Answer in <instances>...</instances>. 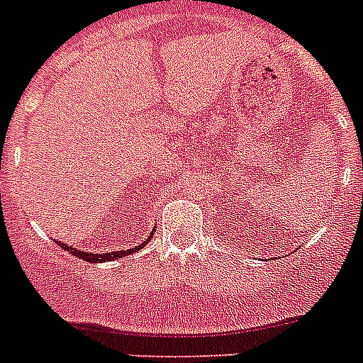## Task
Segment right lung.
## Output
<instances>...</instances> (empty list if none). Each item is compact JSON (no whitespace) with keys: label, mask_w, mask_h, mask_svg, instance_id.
<instances>
[{"label":"right lung","mask_w":363,"mask_h":363,"mask_svg":"<svg viewBox=\"0 0 363 363\" xmlns=\"http://www.w3.org/2000/svg\"><path fill=\"white\" fill-rule=\"evenodd\" d=\"M150 236H152V234H150ZM147 242H149V238H147ZM147 242H143L142 245H138L136 249L143 247ZM62 247H63V249H65V251H69L70 255L78 256L79 259H85V262H92V264H98V262H108V259H118V258H121V256L130 255V252L136 251V249H127V251L104 252V255H92V252H83V251H79V249H74V247H70V245H63V243H62Z\"/></svg>","instance_id":"add662e5"}]
</instances>
